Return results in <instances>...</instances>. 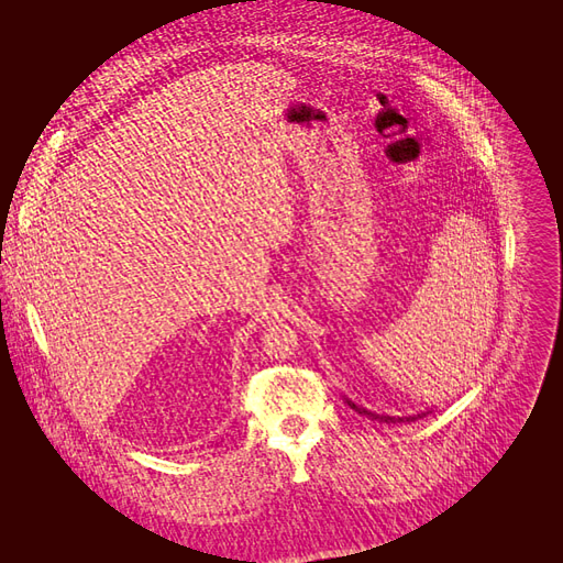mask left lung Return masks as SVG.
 <instances>
[{
    "instance_id": "1",
    "label": "left lung",
    "mask_w": 563,
    "mask_h": 563,
    "mask_svg": "<svg viewBox=\"0 0 563 563\" xmlns=\"http://www.w3.org/2000/svg\"><path fill=\"white\" fill-rule=\"evenodd\" d=\"M353 410L356 412H361V416H367L369 420H378V422H386V424H390V422H412V420H418V418H422V416H427V412H420V416H410V418H390V416H378V412H372V410H367V408H361V406H356L353 401H346Z\"/></svg>"
}]
</instances>
